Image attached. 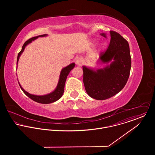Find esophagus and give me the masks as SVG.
Listing matches in <instances>:
<instances>
[{"label": "esophagus", "instance_id": "obj_1", "mask_svg": "<svg viewBox=\"0 0 155 155\" xmlns=\"http://www.w3.org/2000/svg\"><path fill=\"white\" fill-rule=\"evenodd\" d=\"M76 64L78 65V66H81V65L83 64V60H82V59L81 58H78L77 60H76Z\"/></svg>", "mask_w": 155, "mask_h": 155}]
</instances>
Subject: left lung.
I'll use <instances>...</instances> for the list:
<instances>
[{"mask_svg":"<svg viewBox=\"0 0 155 155\" xmlns=\"http://www.w3.org/2000/svg\"><path fill=\"white\" fill-rule=\"evenodd\" d=\"M109 47L102 52L100 60L109 63L96 71L83 66L84 84L89 95L95 100L109 98L119 92L125 86L130 76L131 58L128 42L118 33L110 31ZM101 36L106 37L104 33Z\"/></svg>","mask_w":155,"mask_h":155,"instance_id":"obj_1","label":"left lung"}]
</instances>
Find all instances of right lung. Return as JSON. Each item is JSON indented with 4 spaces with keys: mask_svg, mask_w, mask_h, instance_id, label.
Wrapping results in <instances>:
<instances>
[{
    "mask_svg": "<svg viewBox=\"0 0 155 155\" xmlns=\"http://www.w3.org/2000/svg\"><path fill=\"white\" fill-rule=\"evenodd\" d=\"M47 36L46 34L42 35H39L38 36L36 37H33L31 38L30 39H29L28 40H27L22 46V49L21 50V51L18 53V57H17V64H18V60H19V58L21 55V54H22V52L24 51L25 46L28 44H29L30 43H31L32 41H35V39H36L37 38H38V37H44ZM75 66L74 63H71L70 65H68V66L64 68H63L60 73V79H59V81L57 85V87L56 89L51 93L47 94V95H32L31 94H29L28 92H26L24 89L22 88L21 86L20 85V87L21 89H22L23 92L27 95L30 98H31L32 100L39 103H42V104H49L51 103H54L56 101H57L58 100H59L63 95V93H64V85H65V82L66 81L67 77L68 76V74H69L70 71L74 68V67Z\"/></svg>",
    "mask_w": 155,
    "mask_h": 155,
    "instance_id": "right-lung-1",
    "label": "right lung"
}]
</instances>
